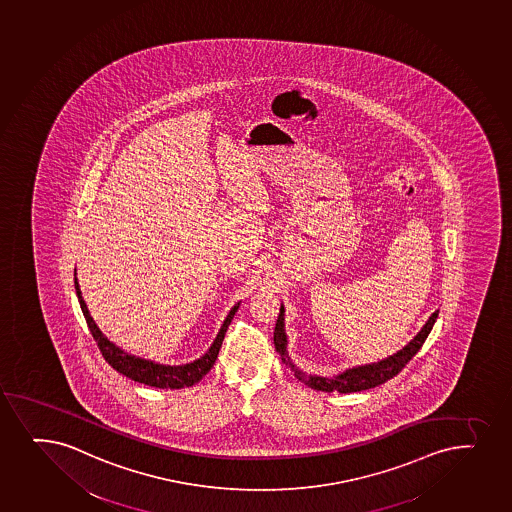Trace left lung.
<instances>
[{"label":"left lung","mask_w":512,"mask_h":512,"mask_svg":"<svg viewBox=\"0 0 512 512\" xmlns=\"http://www.w3.org/2000/svg\"><path fill=\"white\" fill-rule=\"evenodd\" d=\"M439 316V311H435L427 323L423 324V328L418 331L417 335L413 336L412 340L406 343L405 347L398 350V352L389 355L386 359L371 362V364L355 365L350 367L347 371L340 372L333 377L316 376V374H307V372L299 369L297 365L288 357V338L285 333V307L280 306V314H278L277 326H275V333H273V341H275V348L282 357L283 364L290 367V371L294 372V376L300 382H304L309 388L316 389V391H326V393H357V391H365V389L376 388L381 386L388 379H393L398 372L405 367L413 355L422 348L423 341L427 340L432 326H434L435 319Z\"/></svg>","instance_id":"8db88e82"}]
</instances>
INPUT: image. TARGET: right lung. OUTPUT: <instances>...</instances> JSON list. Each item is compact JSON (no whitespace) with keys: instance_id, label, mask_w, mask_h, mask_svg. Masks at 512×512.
I'll use <instances>...</instances> for the list:
<instances>
[{"instance_id":"obj_1","label":"right lung","mask_w":512,"mask_h":512,"mask_svg":"<svg viewBox=\"0 0 512 512\" xmlns=\"http://www.w3.org/2000/svg\"><path fill=\"white\" fill-rule=\"evenodd\" d=\"M75 290H77L78 302H80V307H82L85 321L89 324L90 333H92L95 341H97L104 359L109 362V365H112V369H116L123 376L130 377L131 381L143 382L147 386L160 389L189 388V386H193V384H196V382L206 376V372L212 369L215 360H217L218 352H220V347H222V341H224L230 321L234 319L235 312L239 309V304H235L230 309L224 324L218 329L215 340H213L210 348L201 355L200 359L183 365H167L153 362V360L141 359V357H136L133 353L124 352L123 348L118 347L114 341L109 340L100 331L94 318L90 316L89 307H87L85 300H83L82 290H80V285H78L77 270H75Z\"/></svg>"}]
</instances>
